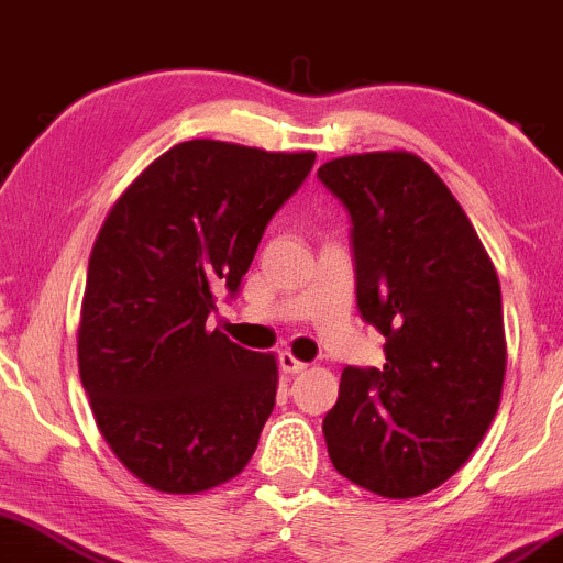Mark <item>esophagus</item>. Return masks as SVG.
I'll list each match as a JSON object with an SVG mask.
<instances>
[{"mask_svg": "<svg viewBox=\"0 0 563 563\" xmlns=\"http://www.w3.org/2000/svg\"><path fill=\"white\" fill-rule=\"evenodd\" d=\"M279 365H282L284 373H292V376H298V373H303L306 367H308L306 362H300L298 356L289 354V352H282V354H279Z\"/></svg>", "mask_w": 563, "mask_h": 563, "instance_id": "obj_1", "label": "esophagus"}]
</instances>
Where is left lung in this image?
Instances as JSON below:
<instances>
[{
	"instance_id": "left-lung-1",
	"label": "left lung",
	"mask_w": 563,
	"mask_h": 563,
	"mask_svg": "<svg viewBox=\"0 0 563 563\" xmlns=\"http://www.w3.org/2000/svg\"><path fill=\"white\" fill-rule=\"evenodd\" d=\"M319 179L352 214L356 306L386 338L384 371H343L322 424L330 462L378 497H421L467 462L497 416L507 365L497 271L419 155H343Z\"/></svg>"
}]
</instances>
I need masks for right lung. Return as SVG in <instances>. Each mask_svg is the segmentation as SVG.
<instances>
[{
  "label": "right lung",
  "mask_w": 563,
  "mask_h": 563,
  "mask_svg": "<svg viewBox=\"0 0 563 563\" xmlns=\"http://www.w3.org/2000/svg\"><path fill=\"white\" fill-rule=\"evenodd\" d=\"M317 153L190 139L123 190L96 235L77 328L80 380L114 456L163 494L250 464L276 402L274 354L207 330Z\"/></svg>",
  "instance_id": "obj_1"
}]
</instances>
